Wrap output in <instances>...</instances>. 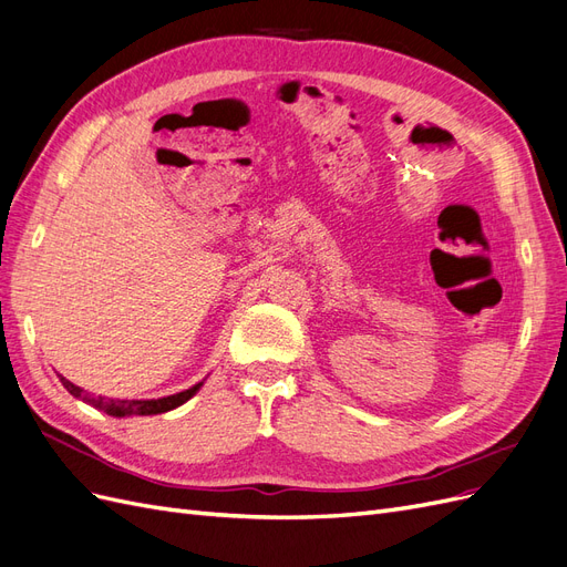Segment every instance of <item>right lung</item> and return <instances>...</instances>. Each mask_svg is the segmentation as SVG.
<instances>
[{"instance_id":"right-lung-1","label":"right lung","mask_w":567,"mask_h":567,"mask_svg":"<svg viewBox=\"0 0 567 567\" xmlns=\"http://www.w3.org/2000/svg\"><path fill=\"white\" fill-rule=\"evenodd\" d=\"M61 383L68 389L70 395L84 400V403H89L91 408L103 410L105 414H111V416H132V414L148 416V414L169 412V410H174L178 405H184L186 400H190L199 391V386H203V381H199V383H195V386H190L186 391L167 395V398H157V400H113V398H103V395H91L84 389L75 386V383H72V381H68L65 377H61Z\"/></svg>"}]
</instances>
